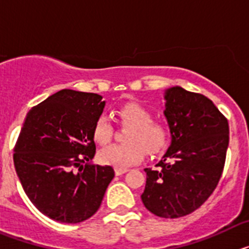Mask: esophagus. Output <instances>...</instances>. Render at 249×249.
<instances>
[{
  "instance_id": "obj_1",
  "label": "esophagus",
  "mask_w": 249,
  "mask_h": 249,
  "mask_svg": "<svg viewBox=\"0 0 249 249\" xmlns=\"http://www.w3.org/2000/svg\"><path fill=\"white\" fill-rule=\"evenodd\" d=\"M128 169L127 168H116L114 169V173H116V176H121L123 175V173H126Z\"/></svg>"
}]
</instances>
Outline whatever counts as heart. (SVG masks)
Returning <instances> with one entry per match:
<instances>
[{
    "mask_svg": "<svg viewBox=\"0 0 249 249\" xmlns=\"http://www.w3.org/2000/svg\"><path fill=\"white\" fill-rule=\"evenodd\" d=\"M123 126L131 127L127 144H113L100 152L103 164L127 168L140 163L144 158L146 147L149 153H158L164 148L168 140V128L164 123L152 121L146 108L137 103H126L117 112ZM112 137V124L108 117L100 116L93 126V138L98 144H107Z\"/></svg>",
    "mask_w": 249,
    "mask_h": 249,
    "instance_id": "1",
    "label": "heart"
}]
</instances>
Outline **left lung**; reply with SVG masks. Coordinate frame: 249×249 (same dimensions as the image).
Here are the masks:
<instances>
[{
  "label": "left lung",
  "instance_id": "left-lung-1",
  "mask_svg": "<svg viewBox=\"0 0 249 249\" xmlns=\"http://www.w3.org/2000/svg\"><path fill=\"white\" fill-rule=\"evenodd\" d=\"M164 111L171 144L146 168L144 207L162 218L190 214L212 195L223 172L230 142L227 120L210 98L179 86L167 89Z\"/></svg>",
  "mask_w": 249,
  "mask_h": 249
}]
</instances>
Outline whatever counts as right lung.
Here are the masks:
<instances>
[{
    "label": "right lung",
    "mask_w": 249,
    "mask_h": 249,
    "mask_svg": "<svg viewBox=\"0 0 249 249\" xmlns=\"http://www.w3.org/2000/svg\"><path fill=\"white\" fill-rule=\"evenodd\" d=\"M106 101L97 93L61 89L28 111L13 163L37 210L61 223L97 212L113 179L111 166L92 163L93 126Z\"/></svg>",
    "instance_id": "obj_1"
}]
</instances>
